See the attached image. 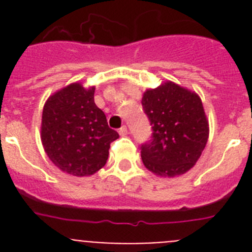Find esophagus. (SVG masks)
Segmentation results:
<instances>
[{"mask_svg": "<svg viewBox=\"0 0 252 252\" xmlns=\"http://www.w3.org/2000/svg\"><path fill=\"white\" fill-rule=\"evenodd\" d=\"M119 133L121 135V136H126V135H127V127H126V126L124 125L122 127H120Z\"/></svg>", "mask_w": 252, "mask_h": 252, "instance_id": "34e87169", "label": "esophagus"}]
</instances>
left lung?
Listing matches in <instances>:
<instances>
[{"label":"left lung","instance_id":"8db88e82","mask_svg":"<svg viewBox=\"0 0 252 252\" xmlns=\"http://www.w3.org/2000/svg\"><path fill=\"white\" fill-rule=\"evenodd\" d=\"M141 103L153 131L140 148L144 165L160 177L184 174L201 158L208 140L201 98L168 82L146 91Z\"/></svg>","mask_w":252,"mask_h":252}]
</instances>
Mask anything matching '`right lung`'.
<instances>
[{
    "label": "right lung",
    "mask_w": 252,
    "mask_h": 252,
    "mask_svg": "<svg viewBox=\"0 0 252 252\" xmlns=\"http://www.w3.org/2000/svg\"><path fill=\"white\" fill-rule=\"evenodd\" d=\"M119 133L108 127L94 103V87H65L46 101L41 141L49 159L68 174L92 175L106 164L111 142Z\"/></svg>",
    "instance_id": "add662e5"
}]
</instances>
